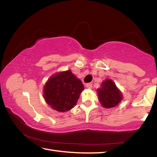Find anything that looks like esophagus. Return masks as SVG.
Returning <instances> with one entry per match:
<instances>
[{
  "mask_svg": "<svg viewBox=\"0 0 157 157\" xmlns=\"http://www.w3.org/2000/svg\"><path fill=\"white\" fill-rule=\"evenodd\" d=\"M86 88H88V89H91L92 86H93V85H92L91 83H87L86 84Z\"/></svg>",
  "mask_w": 157,
  "mask_h": 157,
  "instance_id": "34e87169",
  "label": "esophagus"
}]
</instances>
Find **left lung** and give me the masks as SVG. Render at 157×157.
<instances>
[{
    "instance_id": "1",
    "label": "left lung",
    "mask_w": 157,
    "mask_h": 157,
    "mask_svg": "<svg viewBox=\"0 0 157 157\" xmlns=\"http://www.w3.org/2000/svg\"><path fill=\"white\" fill-rule=\"evenodd\" d=\"M97 91L100 102L105 108L116 107L123 98L116 84L110 79L103 82L101 88L98 89Z\"/></svg>"
}]
</instances>
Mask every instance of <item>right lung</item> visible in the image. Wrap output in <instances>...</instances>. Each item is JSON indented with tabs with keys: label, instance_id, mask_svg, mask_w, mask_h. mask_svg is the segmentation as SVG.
<instances>
[{
	"label": "right lung",
	"instance_id": "1",
	"mask_svg": "<svg viewBox=\"0 0 157 157\" xmlns=\"http://www.w3.org/2000/svg\"><path fill=\"white\" fill-rule=\"evenodd\" d=\"M84 89L82 81L69 70L52 76L44 86V99L53 109L67 111L74 107Z\"/></svg>",
	"mask_w": 157,
	"mask_h": 157
}]
</instances>
